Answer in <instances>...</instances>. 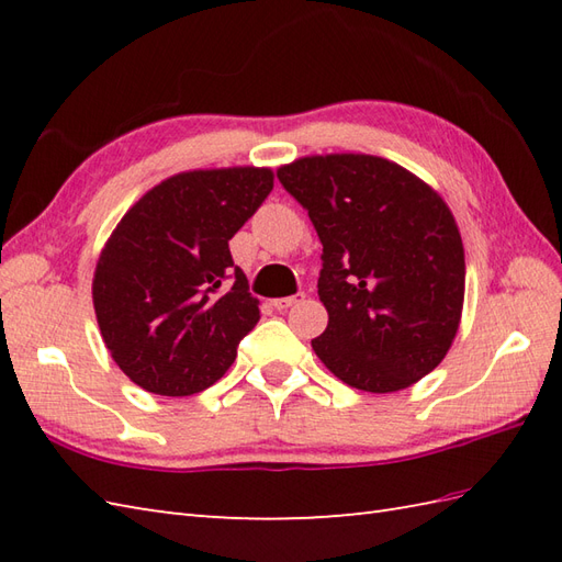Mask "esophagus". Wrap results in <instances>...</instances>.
Wrapping results in <instances>:
<instances>
[{"label": "esophagus", "mask_w": 562, "mask_h": 562, "mask_svg": "<svg viewBox=\"0 0 562 562\" xmlns=\"http://www.w3.org/2000/svg\"><path fill=\"white\" fill-rule=\"evenodd\" d=\"M304 292H296V294H292V296H282V300H272L270 304L278 308V312H284V308H290V306H294V304H300L302 300H304Z\"/></svg>", "instance_id": "1"}]
</instances>
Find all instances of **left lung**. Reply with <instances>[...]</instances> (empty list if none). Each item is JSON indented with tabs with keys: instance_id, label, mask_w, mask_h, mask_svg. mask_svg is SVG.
Segmentation results:
<instances>
[{
	"instance_id": "8db88e82",
	"label": "left lung",
	"mask_w": 562,
	"mask_h": 562,
	"mask_svg": "<svg viewBox=\"0 0 562 562\" xmlns=\"http://www.w3.org/2000/svg\"><path fill=\"white\" fill-rule=\"evenodd\" d=\"M324 244L328 326L312 348L348 386L391 393L445 360L465 262L449 207L403 166L369 154L306 157L278 171Z\"/></svg>"
}]
</instances>
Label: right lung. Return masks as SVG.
Wrapping results in <instances>:
<instances>
[{"label": "right lung", "mask_w": 562, "mask_h": 562, "mask_svg": "<svg viewBox=\"0 0 562 562\" xmlns=\"http://www.w3.org/2000/svg\"><path fill=\"white\" fill-rule=\"evenodd\" d=\"M272 190L270 169L178 173L135 202L93 274V308L117 367L149 393L190 396L236 360L260 318L229 238Z\"/></svg>", "instance_id": "add662e5"}]
</instances>
